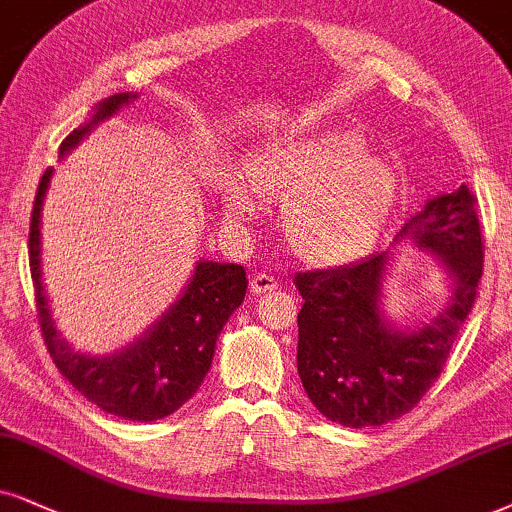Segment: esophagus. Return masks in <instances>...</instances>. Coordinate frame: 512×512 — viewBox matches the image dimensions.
<instances>
[{"mask_svg":"<svg viewBox=\"0 0 512 512\" xmlns=\"http://www.w3.org/2000/svg\"><path fill=\"white\" fill-rule=\"evenodd\" d=\"M278 288V281L274 276L269 274H257L250 278V293L255 295H264V293H271V290Z\"/></svg>","mask_w":512,"mask_h":512,"instance_id":"obj_1","label":"esophagus"}]
</instances>
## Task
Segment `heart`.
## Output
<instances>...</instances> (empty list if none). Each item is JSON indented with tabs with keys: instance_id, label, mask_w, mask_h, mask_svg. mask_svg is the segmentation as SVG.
Listing matches in <instances>:
<instances>
[{
	"instance_id": "1",
	"label": "heart",
	"mask_w": 512,
	"mask_h": 512,
	"mask_svg": "<svg viewBox=\"0 0 512 512\" xmlns=\"http://www.w3.org/2000/svg\"><path fill=\"white\" fill-rule=\"evenodd\" d=\"M250 179L224 172L219 181L226 215L250 222L262 193L283 200V234L312 264H342L361 255L383 226L394 198V172L383 155L366 151L352 129H323L262 146Z\"/></svg>"
}]
</instances>
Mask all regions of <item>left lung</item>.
Segmentation results:
<instances>
[{"mask_svg":"<svg viewBox=\"0 0 512 512\" xmlns=\"http://www.w3.org/2000/svg\"><path fill=\"white\" fill-rule=\"evenodd\" d=\"M444 264L451 297L435 319L413 331L394 328L383 312L390 252L335 269L295 276L297 373L312 404L345 428H371L409 413L439 378L482 278V231L468 186L425 203L394 236Z\"/></svg>","mask_w":512,"mask_h":512,"instance_id":"8db88e82","label":"left lung"}]
</instances>
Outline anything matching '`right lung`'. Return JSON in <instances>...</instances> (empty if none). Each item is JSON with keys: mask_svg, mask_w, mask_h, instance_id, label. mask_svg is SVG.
<instances>
[{"mask_svg": "<svg viewBox=\"0 0 512 512\" xmlns=\"http://www.w3.org/2000/svg\"><path fill=\"white\" fill-rule=\"evenodd\" d=\"M134 99L137 94L122 92L99 101L92 120L73 129L63 139L61 155L80 144L99 122L111 118L115 111ZM51 172L54 170L44 172L37 186L28 241L30 274L44 345L63 378L111 416L141 420V423L170 416L196 394L208 375L219 333L245 297V288H248L245 269L241 264L200 260L179 300L137 342L106 357L75 352L56 331L42 283L40 224Z\"/></svg>", "mask_w": 512, "mask_h": 512, "instance_id": "add662e5", "label": "right lung"}]
</instances>
